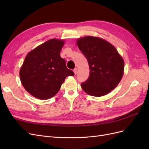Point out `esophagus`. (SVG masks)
Returning a JSON list of instances; mask_svg holds the SVG:
<instances>
[{
	"mask_svg": "<svg viewBox=\"0 0 149 149\" xmlns=\"http://www.w3.org/2000/svg\"><path fill=\"white\" fill-rule=\"evenodd\" d=\"M73 71H74V74H77V72H78V69H77V68H74V69L73 70Z\"/></svg>",
	"mask_w": 149,
	"mask_h": 149,
	"instance_id": "34e87169",
	"label": "esophagus"
}]
</instances>
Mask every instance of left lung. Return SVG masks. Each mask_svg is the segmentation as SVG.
Listing matches in <instances>:
<instances>
[{
	"label": "left lung",
	"mask_w": 149,
	"mask_h": 149,
	"mask_svg": "<svg viewBox=\"0 0 149 149\" xmlns=\"http://www.w3.org/2000/svg\"><path fill=\"white\" fill-rule=\"evenodd\" d=\"M76 43L86 58L91 70L88 79L81 84L82 89L93 96L110 93L123 78V58L112 45L100 38L87 36L79 38Z\"/></svg>",
	"instance_id": "1"
}]
</instances>
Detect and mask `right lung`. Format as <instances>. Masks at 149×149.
Masks as SVG:
<instances>
[{"label": "right lung", "instance_id": "1", "mask_svg": "<svg viewBox=\"0 0 149 149\" xmlns=\"http://www.w3.org/2000/svg\"><path fill=\"white\" fill-rule=\"evenodd\" d=\"M64 43L63 40H49L26 56L20 78L26 91L35 97L47 100L53 97L67 76L74 75L60 55Z\"/></svg>", "mask_w": 149, "mask_h": 149}]
</instances>
